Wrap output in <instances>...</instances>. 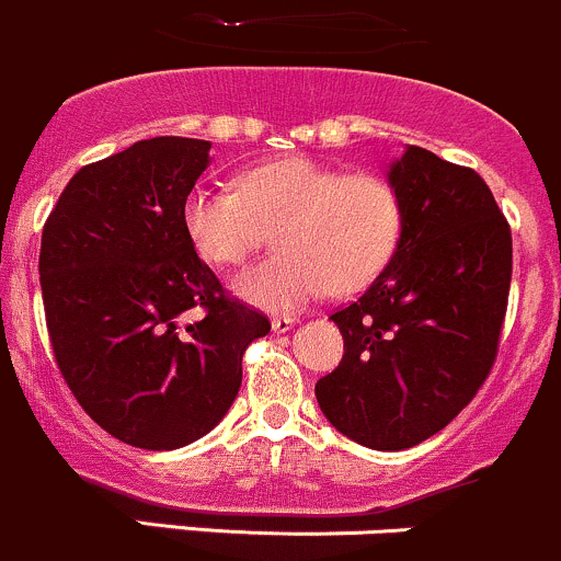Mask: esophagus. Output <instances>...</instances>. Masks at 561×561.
Returning a JSON list of instances; mask_svg holds the SVG:
<instances>
[{
	"mask_svg": "<svg viewBox=\"0 0 561 561\" xmlns=\"http://www.w3.org/2000/svg\"><path fill=\"white\" fill-rule=\"evenodd\" d=\"M294 324H297V319H291V316H278V319H273L275 332H288Z\"/></svg>",
	"mask_w": 561,
	"mask_h": 561,
	"instance_id": "esophagus-1",
	"label": "esophagus"
}]
</instances>
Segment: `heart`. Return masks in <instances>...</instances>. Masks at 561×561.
<instances>
[{"label": "heart", "instance_id": "1", "mask_svg": "<svg viewBox=\"0 0 561 561\" xmlns=\"http://www.w3.org/2000/svg\"><path fill=\"white\" fill-rule=\"evenodd\" d=\"M182 226L204 262L240 267L275 229V256L234 280L256 308L286 313L330 288L368 286L396 256L403 202L376 174H346L310 158L253 165L231 187L196 185L182 204Z\"/></svg>", "mask_w": 561, "mask_h": 561}]
</instances>
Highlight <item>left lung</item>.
<instances>
[{"instance_id": "obj_1", "label": "left lung", "mask_w": 561, "mask_h": 561, "mask_svg": "<svg viewBox=\"0 0 561 561\" xmlns=\"http://www.w3.org/2000/svg\"><path fill=\"white\" fill-rule=\"evenodd\" d=\"M387 180L403 202L401 242L368 291L330 316L343 359L316 381V401L357 445L407 450L456 420L491 374L513 237L474 169L409 144Z\"/></svg>"}]
</instances>
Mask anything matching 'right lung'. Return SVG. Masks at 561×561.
<instances>
[{"instance_id":"1","label":"right lung","mask_w":561,"mask_h":561,"mask_svg":"<svg viewBox=\"0 0 561 561\" xmlns=\"http://www.w3.org/2000/svg\"><path fill=\"white\" fill-rule=\"evenodd\" d=\"M209 147L158 136L84 165L43 226L59 370L100 428L141 450L209 434L240 392L242 354L270 332L262 310L224 291L182 226Z\"/></svg>"}]
</instances>
